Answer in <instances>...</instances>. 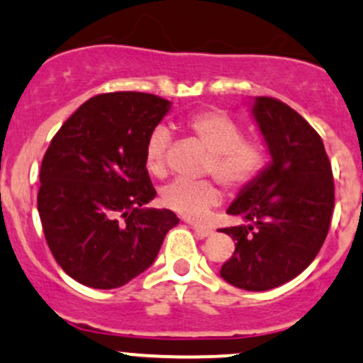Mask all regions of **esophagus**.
<instances>
[{
	"label": "esophagus",
	"instance_id": "esophagus-1",
	"mask_svg": "<svg viewBox=\"0 0 363 363\" xmlns=\"http://www.w3.org/2000/svg\"><path fill=\"white\" fill-rule=\"evenodd\" d=\"M191 228L195 230V233L200 237V239H205V237H208L212 233L211 226H205V225H191Z\"/></svg>",
	"mask_w": 363,
	"mask_h": 363
}]
</instances>
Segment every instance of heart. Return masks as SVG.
<instances>
[{
    "mask_svg": "<svg viewBox=\"0 0 363 363\" xmlns=\"http://www.w3.org/2000/svg\"><path fill=\"white\" fill-rule=\"evenodd\" d=\"M184 130L208 151L203 175L216 177L228 191H244L265 170L269 161L265 140L258 135H242V124L225 111L203 108L189 113ZM168 145L170 133L161 126L152 130L145 142V167L155 177L168 174ZM161 203L182 218L200 221L223 203V191L211 179L175 181L161 191Z\"/></svg>",
    "mask_w": 363,
    "mask_h": 363,
    "instance_id": "1",
    "label": "heart"
}]
</instances>
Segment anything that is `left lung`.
Instances as JSON below:
<instances>
[{"instance_id":"8db88e82","label":"left lung","mask_w":363,"mask_h":363,"mask_svg":"<svg viewBox=\"0 0 363 363\" xmlns=\"http://www.w3.org/2000/svg\"><path fill=\"white\" fill-rule=\"evenodd\" d=\"M255 117L272 164L230 205L247 225L221 228L235 240L226 283L247 291L281 286L316 258L334 212V175L318 131L277 98L259 96Z\"/></svg>"}]
</instances>
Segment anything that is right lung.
Wrapping results in <instances>:
<instances>
[{"label":"right lung","mask_w":363,"mask_h":363,"mask_svg":"<svg viewBox=\"0 0 363 363\" xmlns=\"http://www.w3.org/2000/svg\"><path fill=\"white\" fill-rule=\"evenodd\" d=\"M170 101L137 91L89 98L57 130L40 168L38 214L57 265L112 290L144 272L179 223L156 196L144 149Z\"/></svg>","instance_id":"obj_1"}]
</instances>
